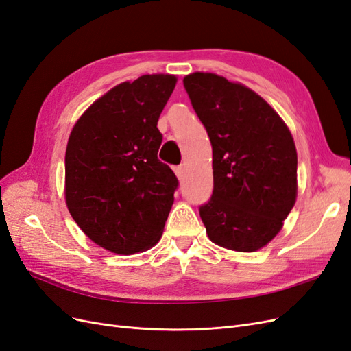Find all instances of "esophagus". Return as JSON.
<instances>
[{
  "mask_svg": "<svg viewBox=\"0 0 351 351\" xmlns=\"http://www.w3.org/2000/svg\"><path fill=\"white\" fill-rule=\"evenodd\" d=\"M174 173H176V176L178 177V180H182V178L184 177V167H183V165L176 167V168H174Z\"/></svg>",
  "mask_w": 351,
  "mask_h": 351,
  "instance_id": "34e87169",
  "label": "esophagus"
}]
</instances>
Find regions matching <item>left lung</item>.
<instances>
[{
    "mask_svg": "<svg viewBox=\"0 0 351 351\" xmlns=\"http://www.w3.org/2000/svg\"><path fill=\"white\" fill-rule=\"evenodd\" d=\"M183 84L212 145L214 190L199 206L208 236L230 250H258L295 204L293 136L271 105L240 83L193 73Z\"/></svg>",
    "mask_w": 351,
    "mask_h": 351,
    "instance_id": "1",
    "label": "left lung"
}]
</instances>
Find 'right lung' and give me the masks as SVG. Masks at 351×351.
<instances>
[{"mask_svg":"<svg viewBox=\"0 0 351 351\" xmlns=\"http://www.w3.org/2000/svg\"><path fill=\"white\" fill-rule=\"evenodd\" d=\"M177 79L145 74L95 101L74 124L66 151V202L98 246L119 254L162 236L178 180L158 159V120Z\"/></svg>","mask_w":351,"mask_h":351,"instance_id":"1","label":"right lung"}]
</instances>
